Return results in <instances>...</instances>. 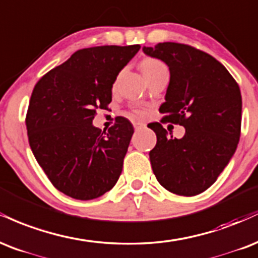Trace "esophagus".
<instances>
[{
    "mask_svg": "<svg viewBox=\"0 0 258 258\" xmlns=\"http://www.w3.org/2000/svg\"><path fill=\"white\" fill-rule=\"evenodd\" d=\"M133 125H134V128L136 130L141 129V128H145V123L144 122H133Z\"/></svg>",
    "mask_w": 258,
    "mask_h": 258,
    "instance_id": "1",
    "label": "esophagus"
}]
</instances>
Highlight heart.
Segmentation results:
<instances>
[{
	"label": "heart",
	"instance_id": "obj_1",
	"mask_svg": "<svg viewBox=\"0 0 258 258\" xmlns=\"http://www.w3.org/2000/svg\"><path fill=\"white\" fill-rule=\"evenodd\" d=\"M164 69H166V66L158 59H151V57H148V59H145L144 61L141 62V70L142 72H144V75ZM134 114H136V116H142L144 112L140 110H135Z\"/></svg>",
	"mask_w": 258,
	"mask_h": 258
}]
</instances>
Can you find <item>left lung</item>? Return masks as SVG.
Wrapping results in <instances>:
<instances>
[{"label":"left lung","instance_id":"8db88e82","mask_svg":"<svg viewBox=\"0 0 258 258\" xmlns=\"http://www.w3.org/2000/svg\"><path fill=\"white\" fill-rule=\"evenodd\" d=\"M144 53L168 65L170 82L159 107L162 123L184 126L176 139L160 123L148 124L157 135L150 152L152 170L169 192L192 197L217 180L237 150L241 126L238 83L214 56L187 44L164 42Z\"/></svg>","mask_w":258,"mask_h":258}]
</instances>
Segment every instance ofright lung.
<instances>
[{"instance_id":"1","label":"right lung","mask_w":258,"mask_h":258,"mask_svg":"<svg viewBox=\"0 0 258 258\" xmlns=\"http://www.w3.org/2000/svg\"><path fill=\"white\" fill-rule=\"evenodd\" d=\"M140 45H100L77 50L36 83L26 113L33 156L63 195L90 201L116 184L134 134L117 117L107 132L95 128L96 108L112 101L118 74Z\"/></svg>"}]
</instances>
